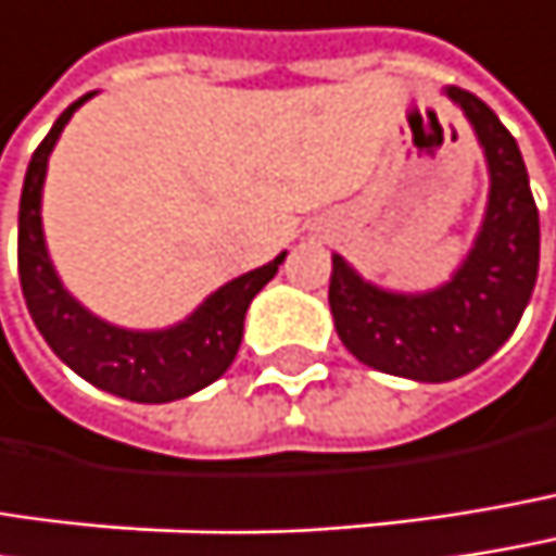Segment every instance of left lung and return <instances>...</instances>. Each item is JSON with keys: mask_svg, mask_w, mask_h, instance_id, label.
<instances>
[{"mask_svg": "<svg viewBox=\"0 0 556 556\" xmlns=\"http://www.w3.org/2000/svg\"><path fill=\"white\" fill-rule=\"evenodd\" d=\"M445 94L468 117L490 175L468 257L429 292H391L333 254L328 289L343 346L379 372L414 381L462 379L486 363L513 337L538 279L541 228L522 152L478 94L455 85Z\"/></svg>", "mask_w": 556, "mask_h": 556, "instance_id": "left-lung-1", "label": "left lung"}]
</instances>
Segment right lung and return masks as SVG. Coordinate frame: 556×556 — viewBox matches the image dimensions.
<instances>
[{
    "mask_svg": "<svg viewBox=\"0 0 556 556\" xmlns=\"http://www.w3.org/2000/svg\"><path fill=\"white\" fill-rule=\"evenodd\" d=\"M91 94L94 91L81 94L76 104H70L56 117L53 129L43 136L37 152L30 155L25 187H22V206H18L22 292L37 330L76 376L108 394L127 397L136 404H168L213 384L231 366L241 346L248 305L277 277L286 251L277 254L270 264L219 286L172 328L129 330L91 315L56 274L40 219L50 152L63 127Z\"/></svg>",
    "mask_w": 556,
    "mask_h": 556,
    "instance_id": "add662e5",
    "label": "right lung"
}]
</instances>
